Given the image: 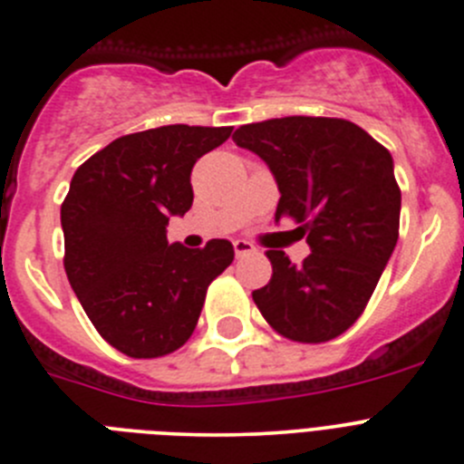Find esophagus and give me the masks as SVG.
Listing matches in <instances>:
<instances>
[{
    "instance_id": "esophagus-1",
    "label": "esophagus",
    "mask_w": 464,
    "mask_h": 464,
    "mask_svg": "<svg viewBox=\"0 0 464 464\" xmlns=\"http://www.w3.org/2000/svg\"><path fill=\"white\" fill-rule=\"evenodd\" d=\"M233 249H236L237 256H246V254H254L256 246L251 245L249 240H242V237H237V240H233Z\"/></svg>"
}]
</instances>
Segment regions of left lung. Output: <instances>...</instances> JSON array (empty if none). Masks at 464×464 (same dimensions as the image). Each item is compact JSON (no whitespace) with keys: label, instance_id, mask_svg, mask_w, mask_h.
Here are the masks:
<instances>
[{"label":"left lung","instance_id":"obj_1","mask_svg":"<svg viewBox=\"0 0 464 464\" xmlns=\"http://www.w3.org/2000/svg\"><path fill=\"white\" fill-rule=\"evenodd\" d=\"M233 142L267 163L281 192L274 219L299 222L310 246L301 265L267 251L272 278L251 292L256 305L287 340H333L361 317L397 246L392 156L358 124L305 115L245 124Z\"/></svg>","mask_w":464,"mask_h":464}]
</instances>
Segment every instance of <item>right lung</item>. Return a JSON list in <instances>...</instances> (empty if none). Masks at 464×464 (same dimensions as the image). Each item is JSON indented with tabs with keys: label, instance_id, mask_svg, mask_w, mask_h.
<instances>
[{
	"label": "right lung",
	"instance_id": "add662e5",
	"mask_svg": "<svg viewBox=\"0 0 464 464\" xmlns=\"http://www.w3.org/2000/svg\"><path fill=\"white\" fill-rule=\"evenodd\" d=\"M233 127L150 129L112 140L74 172L61 224L65 274L99 335L131 358L188 342L210 281L233 263L228 240L169 245V218L192 206L197 160Z\"/></svg>",
	"mask_w": 464,
	"mask_h": 464
}]
</instances>
